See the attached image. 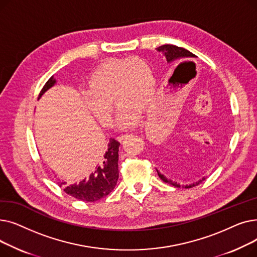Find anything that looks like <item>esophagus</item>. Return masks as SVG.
Instances as JSON below:
<instances>
[{"instance_id":"obj_1","label":"esophagus","mask_w":257,"mask_h":257,"mask_svg":"<svg viewBox=\"0 0 257 257\" xmlns=\"http://www.w3.org/2000/svg\"><path fill=\"white\" fill-rule=\"evenodd\" d=\"M130 134L131 133H124V134H119V136L117 137V140L119 141V142H121V141H123V140H125L126 138H128V137H130Z\"/></svg>"}]
</instances>
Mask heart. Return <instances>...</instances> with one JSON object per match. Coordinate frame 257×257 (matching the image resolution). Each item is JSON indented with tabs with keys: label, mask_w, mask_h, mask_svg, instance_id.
<instances>
[{
	"label": "heart",
	"mask_w": 257,
	"mask_h": 257,
	"mask_svg": "<svg viewBox=\"0 0 257 257\" xmlns=\"http://www.w3.org/2000/svg\"><path fill=\"white\" fill-rule=\"evenodd\" d=\"M155 92V75L145 59H112L91 74L84 103L103 126H110L113 100L118 105V125L129 127L138 123L141 110H146L153 103Z\"/></svg>",
	"instance_id": "b5f03b06"
}]
</instances>
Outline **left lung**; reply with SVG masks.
I'll use <instances>...</instances> for the list:
<instances>
[{"label":"left lung","instance_id":"obj_1","mask_svg":"<svg viewBox=\"0 0 257 257\" xmlns=\"http://www.w3.org/2000/svg\"><path fill=\"white\" fill-rule=\"evenodd\" d=\"M157 50H158L159 52H163V53L165 54V56H166L168 62H171V61H173V60H176V59H179V58L195 57L194 54L191 53L190 51H187V50H185V49H183V48H180V47H177V46H173V45H165V46H161V47H158ZM207 154H208V155L210 154L209 147H208V149L203 150V152H202L200 155H201V157H207ZM156 171H157V174H158V176L160 177V179L163 180V181H165L166 183H169V184H171V185H173V186H175V187H181V185H180L179 183L173 182L172 180H170V179H168L167 177H165L163 174L159 173L158 170H156ZM203 180H205V178H202V180H199V181L196 182V183H193V184H190V185H185L184 187H185V188L193 187V186H195V185L201 183Z\"/></svg>","mask_w":257,"mask_h":257}]
</instances>
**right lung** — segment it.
<instances>
[{
	"instance_id": "right-lung-1",
	"label": "right lung",
	"mask_w": 257,
	"mask_h": 257,
	"mask_svg": "<svg viewBox=\"0 0 257 257\" xmlns=\"http://www.w3.org/2000/svg\"><path fill=\"white\" fill-rule=\"evenodd\" d=\"M55 83L56 80L51 77L40 90L38 98L42 97L45 91ZM118 147L119 143L114 139H110L108 149L94 172L89 175L87 179H83L79 183L66 185V182H60V186H65L64 192L67 195L85 202L98 201L110 194L118 179Z\"/></svg>"
}]
</instances>
